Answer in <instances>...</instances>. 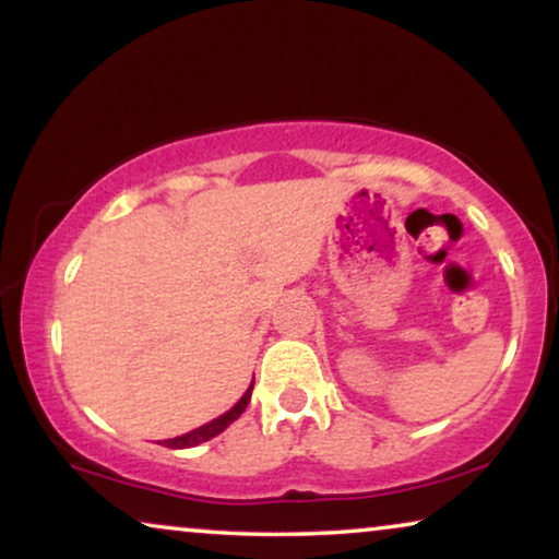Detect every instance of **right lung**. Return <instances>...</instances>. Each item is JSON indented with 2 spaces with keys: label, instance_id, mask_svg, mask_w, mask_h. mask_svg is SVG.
<instances>
[{
  "label": "right lung",
  "instance_id": "1",
  "mask_svg": "<svg viewBox=\"0 0 559 559\" xmlns=\"http://www.w3.org/2000/svg\"><path fill=\"white\" fill-rule=\"evenodd\" d=\"M251 389H254V381H251L249 389H247V392H243L241 400L236 402L231 409L224 412V415L213 419V423L203 425V427H198V430H190V432H186V435H180V438L163 440V442H159V445H165V448H178V450H180V448H195V445H201V442H205V440L216 438V435L224 432L226 427L231 425L234 419H239V417H241V412L247 409V404H249V400H251Z\"/></svg>",
  "mask_w": 559,
  "mask_h": 559
}]
</instances>
